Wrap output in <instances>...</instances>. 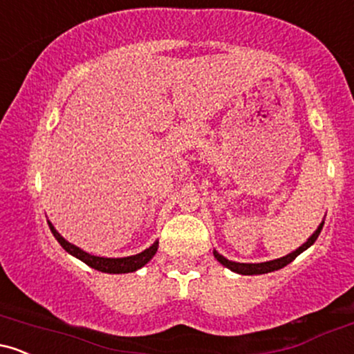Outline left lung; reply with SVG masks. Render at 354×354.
Masks as SVG:
<instances>
[{
    "instance_id": "left-lung-1",
    "label": "left lung",
    "mask_w": 354,
    "mask_h": 354,
    "mask_svg": "<svg viewBox=\"0 0 354 354\" xmlns=\"http://www.w3.org/2000/svg\"><path fill=\"white\" fill-rule=\"evenodd\" d=\"M323 225H324V221H321L319 226H318V228H316L315 233H313L311 236L306 239V243H303L301 246L296 248V250L291 251L290 254L283 256V258H278V259H271V261H265V263H236V261H230L228 258H225V256H223V254H219L216 250H213V254H214V258H216L223 266H226V268H228V270L234 271V273H238V274H265V273H271V271L281 270V268H284L286 265H290V263L293 261L296 256L301 254L303 251H306L308 248H310L313 243H315L316 239H318L321 230H323Z\"/></svg>"
}]
</instances>
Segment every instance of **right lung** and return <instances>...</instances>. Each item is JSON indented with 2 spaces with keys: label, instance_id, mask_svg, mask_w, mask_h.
<instances>
[{
  "label": "right lung",
  "instance_id": "1",
  "mask_svg": "<svg viewBox=\"0 0 354 354\" xmlns=\"http://www.w3.org/2000/svg\"><path fill=\"white\" fill-rule=\"evenodd\" d=\"M50 225V230L53 236L58 239V243L63 246L64 251H68L71 256L81 259L83 263H86L88 266L95 268V270L101 271V273H111V274H121V273H133V271H138L140 268H143L149 259L156 254L158 251V241H154L151 246L146 248L141 253L133 254V256H124V258H103V256H95L89 254L86 251H83L81 248L75 246L73 243L66 241L61 234L56 231L55 226H53L51 221H48Z\"/></svg>",
  "mask_w": 354,
  "mask_h": 354
}]
</instances>
